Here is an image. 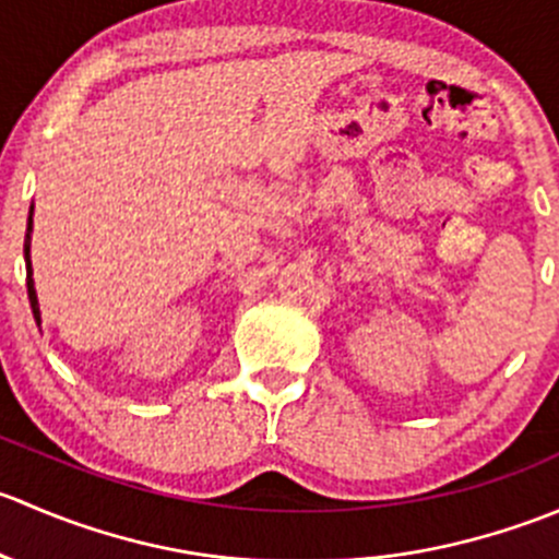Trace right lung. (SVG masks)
<instances>
[{"label": "right lung", "instance_id": "add662e5", "mask_svg": "<svg viewBox=\"0 0 559 559\" xmlns=\"http://www.w3.org/2000/svg\"><path fill=\"white\" fill-rule=\"evenodd\" d=\"M35 211V205H32ZM29 233H32V216H29ZM29 233H26V243H24V257H26V289H29V302H32V313H35L37 324H39V302H37V292H35V278H32V259H29Z\"/></svg>", "mask_w": 559, "mask_h": 559}]
</instances>
